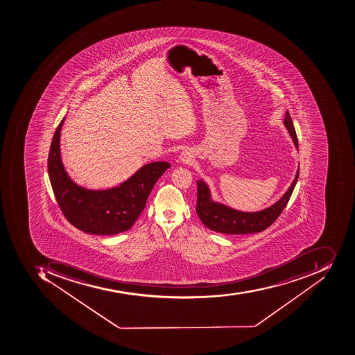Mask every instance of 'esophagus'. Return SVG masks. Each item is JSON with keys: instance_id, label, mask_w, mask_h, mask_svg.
<instances>
[{"instance_id": "1", "label": "esophagus", "mask_w": 355, "mask_h": 355, "mask_svg": "<svg viewBox=\"0 0 355 355\" xmlns=\"http://www.w3.org/2000/svg\"><path fill=\"white\" fill-rule=\"evenodd\" d=\"M179 159L184 164H190L191 162L193 161V153L190 149L184 150L179 155Z\"/></svg>"}]
</instances>
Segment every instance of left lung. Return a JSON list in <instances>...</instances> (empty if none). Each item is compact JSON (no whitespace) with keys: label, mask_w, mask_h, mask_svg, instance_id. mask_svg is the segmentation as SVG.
I'll return each mask as SVG.
<instances>
[{"label":"left lung","mask_w":355,"mask_h":355,"mask_svg":"<svg viewBox=\"0 0 355 355\" xmlns=\"http://www.w3.org/2000/svg\"><path fill=\"white\" fill-rule=\"evenodd\" d=\"M284 125L288 130L295 147L298 149V138H297L296 130L293 128V120L288 111L285 114ZM298 177L299 168L288 190L277 200V203H274L270 207L264 208L262 211H252V213L236 211L234 208L229 207L225 204L215 202L211 198V190L205 184V181L198 180L196 213L204 225L215 232L225 233V234H248V233L261 232L277 220L284 208L286 207L293 189L296 186Z\"/></svg>","instance_id":"obj_1"}]
</instances>
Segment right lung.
<instances>
[{"label":"right lung","instance_id":"obj_1","mask_svg":"<svg viewBox=\"0 0 355 355\" xmlns=\"http://www.w3.org/2000/svg\"><path fill=\"white\" fill-rule=\"evenodd\" d=\"M59 123L49 149V176L57 203L67 220L89 234L113 235L130 230L147 203L157 179L171 167L167 162H152L138 169L120 186L88 190L67 174L60 157Z\"/></svg>","mask_w":355,"mask_h":355}]
</instances>
